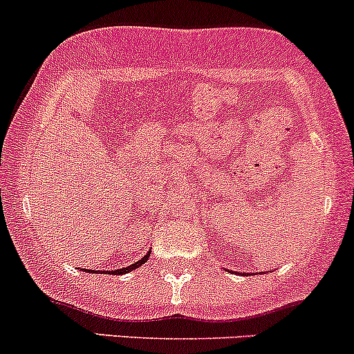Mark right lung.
<instances>
[{"label": "right lung", "instance_id": "obj_1", "mask_svg": "<svg viewBox=\"0 0 354 354\" xmlns=\"http://www.w3.org/2000/svg\"><path fill=\"white\" fill-rule=\"evenodd\" d=\"M149 254H151V252H147V255H145V257H142L141 260H138V262H136V263H133V266L126 267V269L112 270V274H127V272H131V270L138 269V267H141V266H142V263H145V262H146V260H147V259H149Z\"/></svg>", "mask_w": 354, "mask_h": 354}]
</instances>
